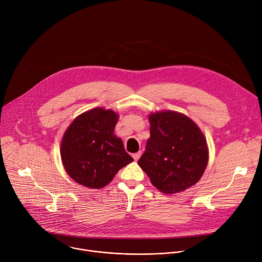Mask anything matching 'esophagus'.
I'll use <instances>...</instances> for the list:
<instances>
[{"label":"esophagus","mask_w":262,"mask_h":262,"mask_svg":"<svg viewBox=\"0 0 262 262\" xmlns=\"http://www.w3.org/2000/svg\"><path fill=\"white\" fill-rule=\"evenodd\" d=\"M140 157H141V152H137V154H134V155H133V158H134V160H135L136 162L140 159Z\"/></svg>","instance_id":"esophagus-1"}]
</instances>
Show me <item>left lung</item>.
<instances>
[{
	"label": "left lung",
	"instance_id": "8db88e82",
	"mask_svg": "<svg viewBox=\"0 0 262 262\" xmlns=\"http://www.w3.org/2000/svg\"><path fill=\"white\" fill-rule=\"evenodd\" d=\"M150 138L139 160L141 169L165 194L183 192L196 184L208 164V147L199 126L175 111L149 114Z\"/></svg>",
	"mask_w": 262,
	"mask_h": 262
}]
</instances>
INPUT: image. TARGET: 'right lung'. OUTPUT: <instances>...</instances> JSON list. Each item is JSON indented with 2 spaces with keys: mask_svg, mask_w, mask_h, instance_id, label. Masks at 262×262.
<instances>
[{
  "mask_svg": "<svg viewBox=\"0 0 262 262\" xmlns=\"http://www.w3.org/2000/svg\"><path fill=\"white\" fill-rule=\"evenodd\" d=\"M118 118L113 110L95 107L79 115L65 130L60 149L62 164L79 184L101 189L134 161L114 134Z\"/></svg>",
  "mask_w": 262,
  "mask_h": 262,
  "instance_id": "1",
  "label": "right lung"
}]
</instances>
